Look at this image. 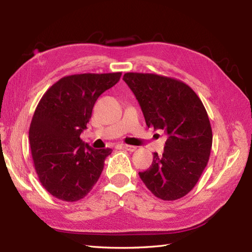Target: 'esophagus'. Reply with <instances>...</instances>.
Segmentation results:
<instances>
[{
    "mask_svg": "<svg viewBox=\"0 0 252 252\" xmlns=\"http://www.w3.org/2000/svg\"><path fill=\"white\" fill-rule=\"evenodd\" d=\"M122 147H123V149H126V151H127V152H135L136 151L135 146L126 145V144H122Z\"/></svg>",
    "mask_w": 252,
    "mask_h": 252,
    "instance_id": "1",
    "label": "esophagus"
}]
</instances>
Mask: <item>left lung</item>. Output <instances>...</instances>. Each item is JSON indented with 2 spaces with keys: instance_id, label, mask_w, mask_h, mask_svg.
<instances>
[{
  "instance_id": "left-lung-1",
  "label": "left lung",
  "mask_w": 252,
  "mask_h": 252,
  "mask_svg": "<svg viewBox=\"0 0 252 252\" xmlns=\"http://www.w3.org/2000/svg\"><path fill=\"white\" fill-rule=\"evenodd\" d=\"M123 80L141 106L148 127L168 135L161 156L138 172L153 194L176 200L194 189L207 167L212 130L202 101L189 85L154 73L127 72Z\"/></svg>"
}]
</instances>
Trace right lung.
<instances>
[{
  "instance_id": "right-lung-1",
  "label": "right lung",
  "mask_w": 252,
  "mask_h": 252,
  "mask_svg": "<svg viewBox=\"0 0 252 252\" xmlns=\"http://www.w3.org/2000/svg\"><path fill=\"white\" fill-rule=\"evenodd\" d=\"M121 72L63 77L37 104L29 130L32 159L41 184L63 201L87 196L98 181L110 148L94 149L80 134L95 101L119 81Z\"/></svg>"
}]
</instances>
